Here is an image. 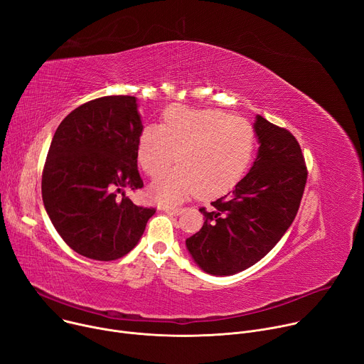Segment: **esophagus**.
Instances as JSON below:
<instances>
[{"mask_svg":"<svg viewBox=\"0 0 364 364\" xmlns=\"http://www.w3.org/2000/svg\"><path fill=\"white\" fill-rule=\"evenodd\" d=\"M162 210L164 212H167V213H171V215H180L181 212H183V208H162Z\"/></svg>","mask_w":364,"mask_h":364,"instance_id":"esophagus-1","label":"esophagus"}]
</instances>
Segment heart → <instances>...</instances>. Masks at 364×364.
Instances as JSON below:
<instances>
[{"label": "heart", "instance_id": "obj_1", "mask_svg": "<svg viewBox=\"0 0 364 364\" xmlns=\"http://www.w3.org/2000/svg\"><path fill=\"white\" fill-rule=\"evenodd\" d=\"M254 149L255 130L247 120L216 109L171 106L161 126L144 127L136 154L142 170L154 178L177 159L180 167L149 187L152 200L174 205L194 193L210 197L232 188L247 171Z\"/></svg>", "mask_w": 364, "mask_h": 364}]
</instances>
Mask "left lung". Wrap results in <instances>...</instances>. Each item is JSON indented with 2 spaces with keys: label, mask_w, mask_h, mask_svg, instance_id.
Masks as SVG:
<instances>
[{
  "label": "left lung",
  "mask_w": 364,
  "mask_h": 364,
  "mask_svg": "<svg viewBox=\"0 0 364 364\" xmlns=\"http://www.w3.org/2000/svg\"><path fill=\"white\" fill-rule=\"evenodd\" d=\"M258 152L235 188L205 208V223L186 240L194 262L212 276L237 274L267 255L290 228L306 184L302 149L289 130L254 122Z\"/></svg>",
  "instance_id": "obj_1"
}]
</instances>
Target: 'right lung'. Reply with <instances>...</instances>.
Masks as SVG:
<instances>
[{"mask_svg":"<svg viewBox=\"0 0 364 364\" xmlns=\"http://www.w3.org/2000/svg\"><path fill=\"white\" fill-rule=\"evenodd\" d=\"M142 130L136 97L107 95L73 110L55 132L42 174L43 205L60 238L87 258L126 255L155 213L124 196V188L144 186L136 154Z\"/></svg>","mask_w":364,"mask_h":364,"instance_id":"right-lung-1","label":"right lung"}]
</instances>
